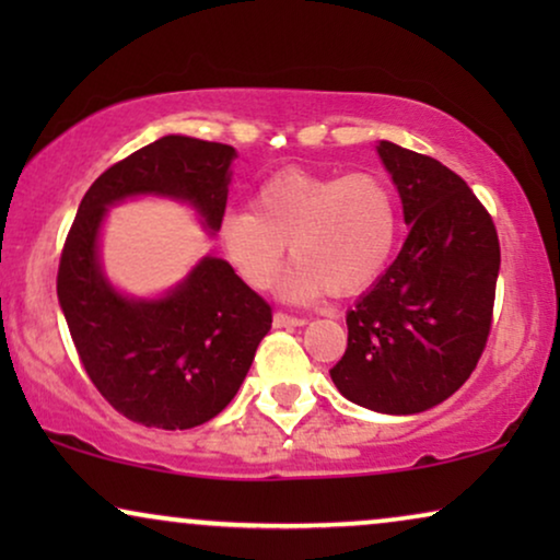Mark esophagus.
Here are the masks:
<instances>
[{
  "label": "esophagus",
  "instance_id": "esophagus-1",
  "mask_svg": "<svg viewBox=\"0 0 560 560\" xmlns=\"http://www.w3.org/2000/svg\"><path fill=\"white\" fill-rule=\"evenodd\" d=\"M272 324L278 326V328H290V326H303L305 318H298V316H290V313L278 311V313H275V316H272Z\"/></svg>",
  "mask_w": 560,
  "mask_h": 560
}]
</instances>
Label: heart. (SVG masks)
Here are the masks:
<instances>
[{
  "instance_id": "obj_1",
  "label": "heart",
  "mask_w": 560,
  "mask_h": 560,
  "mask_svg": "<svg viewBox=\"0 0 560 560\" xmlns=\"http://www.w3.org/2000/svg\"><path fill=\"white\" fill-rule=\"evenodd\" d=\"M400 209L385 175H318L288 167L252 196V211H229L219 244L234 272L255 290L278 280L290 247L282 295L311 301L370 288L393 257Z\"/></svg>"
}]
</instances>
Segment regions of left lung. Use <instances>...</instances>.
Instances as JSON below:
<instances>
[{
  "mask_svg": "<svg viewBox=\"0 0 560 560\" xmlns=\"http://www.w3.org/2000/svg\"><path fill=\"white\" fill-rule=\"evenodd\" d=\"M410 224L400 255L347 313L334 385L362 408L412 416L471 377L492 328L500 240L464 178L439 160L380 142Z\"/></svg>",
  "mask_w": 560,
  "mask_h": 560,
  "instance_id": "1",
  "label": "left lung"
}]
</instances>
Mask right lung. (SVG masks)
Segmentation results:
<instances>
[{
  "instance_id": "1",
  "label": "right lung",
  "mask_w": 560,
  "mask_h": 560,
  "mask_svg": "<svg viewBox=\"0 0 560 560\" xmlns=\"http://www.w3.org/2000/svg\"><path fill=\"white\" fill-rule=\"evenodd\" d=\"M234 155L232 144L160 137L98 175L66 236L58 301L68 331L94 387L135 423L186 431L219 416L247 377L272 308L219 257H203L165 298H125L98 267V229L112 203L155 194L196 206L217 232Z\"/></svg>"
}]
</instances>
